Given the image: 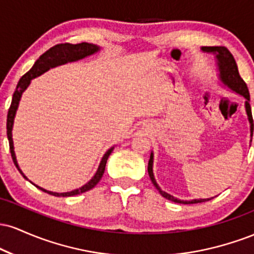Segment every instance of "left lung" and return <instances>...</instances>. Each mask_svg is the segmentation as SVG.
<instances>
[{
    "label": "left lung",
    "mask_w": 254,
    "mask_h": 254,
    "mask_svg": "<svg viewBox=\"0 0 254 254\" xmlns=\"http://www.w3.org/2000/svg\"><path fill=\"white\" fill-rule=\"evenodd\" d=\"M202 50L204 52H210V54L215 55V58H216L217 62V68H218V76H220V80L222 81L224 86L228 87L229 89H232L233 92H235L239 95H243V97L246 99L245 101V109H246L247 117H249V122L251 124V137L253 136V118H252V111H251V105H250V92L249 88H247V84L245 83V81L241 78L240 74H239L237 62H235L234 57L230 54L229 50L224 46H203ZM251 142H252V138H251ZM153 161H154V154L151 151L149 162H148V174H149V178L153 183V185L157 189V191L160 192L162 197H165L166 199L172 200L174 203H180V204H196V203H203L206 202V200H210L214 197L211 198H199V199H192V200H180L178 198L173 197L172 194L167 193V192L162 191L160 189V186L157 185L155 177H154L153 173Z\"/></svg>",
    "instance_id": "left-lung-1"
}]
</instances>
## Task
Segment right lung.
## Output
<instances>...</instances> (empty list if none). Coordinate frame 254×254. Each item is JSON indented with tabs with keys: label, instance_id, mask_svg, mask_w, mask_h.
Wrapping results in <instances>:
<instances>
[{
	"label": "right lung",
	"instance_id": "add662e5",
	"mask_svg": "<svg viewBox=\"0 0 254 254\" xmlns=\"http://www.w3.org/2000/svg\"><path fill=\"white\" fill-rule=\"evenodd\" d=\"M100 50V48L94 44H89V43H81V44H57V45L52 46L51 49H49L48 51L44 52V54L40 56L34 63V65L28 70L26 74L20 78V81L17 82L16 89L13 94V99H11V104L9 110H8V116H7V137L8 141H9V149H10V154H11V159H13L14 165L16 166L17 171L21 173V176L27 179V177L22 173V171L20 170L19 165H17L16 161V156H15V151H14V144H13V137H11V130H13V124H14V118H15V113L17 110V106H19V101L21 99L22 93L25 92L26 88L30 86L31 80L32 78H36L40 75L44 74L45 71H48L50 68H55L57 65H62V64L69 63V62H75V61L82 60V58L90 56V55L95 54ZM113 148H110L109 150L105 153V155L101 159L100 165H99L97 173L94 174V177L89 180L88 183L84 184L83 186L76 189V190H72L70 192H63V193H58V192H52V191H48L45 189L40 188V186H37L36 188L39 189L46 193L52 194V196L56 197H70V196H76V194L83 193V192L90 190V189L94 188L97 184L100 182L101 177H103L104 172H105V167H106V162L107 159H109L110 154L112 153ZM28 180V179H27Z\"/></svg>",
	"mask_w": 254,
	"mask_h": 254
}]
</instances>
